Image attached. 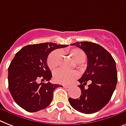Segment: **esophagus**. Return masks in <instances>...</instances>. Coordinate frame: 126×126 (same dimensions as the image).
<instances>
[{
  "mask_svg": "<svg viewBox=\"0 0 126 126\" xmlns=\"http://www.w3.org/2000/svg\"><path fill=\"white\" fill-rule=\"evenodd\" d=\"M63 87H64L65 88H67V89H68V88L70 87V85H63Z\"/></svg>",
  "mask_w": 126,
  "mask_h": 126,
  "instance_id": "obj_1",
  "label": "esophagus"
}]
</instances>
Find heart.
<instances>
[{"label": "heart", "instance_id": "b5f03b06", "mask_svg": "<svg viewBox=\"0 0 126 126\" xmlns=\"http://www.w3.org/2000/svg\"><path fill=\"white\" fill-rule=\"evenodd\" d=\"M70 56L78 64L83 63L86 60L85 53L79 48H74L68 52ZM61 60V52L59 50H55L49 54L47 59V64L51 70L58 68ZM76 71H64L58 70L54 72V79L57 83L61 84H68L78 77Z\"/></svg>", "mask_w": 126, "mask_h": 126}]
</instances>
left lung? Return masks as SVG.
<instances>
[{
	"instance_id": "8db88e82",
	"label": "left lung",
	"mask_w": 126,
	"mask_h": 126,
	"mask_svg": "<svg viewBox=\"0 0 126 126\" xmlns=\"http://www.w3.org/2000/svg\"><path fill=\"white\" fill-rule=\"evenodd\" d=\"M71 45L82 49L87 57V66L80 83L79 98H68L76 111L92 114L100 111L111 100L117 83L116 63L110 53L98 44L88 41L76 42ZM89 82L87 88L84 86Z\"/></svg>"
}]
</instances>
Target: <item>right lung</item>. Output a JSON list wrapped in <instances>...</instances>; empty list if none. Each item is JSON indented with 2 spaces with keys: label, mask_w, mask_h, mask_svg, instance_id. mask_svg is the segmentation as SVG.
<instances>
[{
  "label": "right lung",
  "mask_w": 126,
  "mask_h": 126,
  "mask_svg": "<svg viewBox=\"0 0 126 126\" xmlns=\"http://www.w3.org/2000/svg\"><path fill=\"white\" fill-rule=\"evenodd\" d=\"M68 45L53 43L30 45L16 53L8 68V88L16 104L28 112L45 109L53 98V92L60 87L49 81L52 75L47 65L48 54ZM39 79L47 83L39 84Z\"/></svg>",
  "instance_id": "1"
}]
</instances>
